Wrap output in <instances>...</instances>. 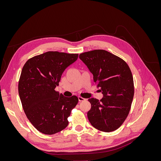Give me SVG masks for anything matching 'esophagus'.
Returning a JSON list of instances; mask_svg holds the SVG:
<instances>
[{
    "instance_id": "34e87169",
    "label": "esophagus",
    "mask_w": 161,
    "mask_h": 161,
    "mask_svg": "<svg viewBox=\"0 0 161 161\" xmlns=\"http://www.w3.org/2000/svg\"><path fill=\"white\" fill-rule=\"evenodd\" d=\"M78 99H79V101H85L86 99H84L83 97H78Z\"/></svg>"
}]
</instances>
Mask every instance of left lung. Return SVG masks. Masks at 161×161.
<instances>
[{
    "instance_id": "1",
    "label": "left lung",
    "mask_w": 161,
    "mask_h": 161,
    "mask_svg": "<svg viewBox=\"0 0 161 161\" xmlns=\"http://www.w3.org/2000/svg\"><path fill=\"white\" fill-rule=\"evenodd\" d=\"M93 75V81L103 94L100 101L91 98L89 121L96 129L110 132L119 128L130 112L134 87L131 72L124 60L103 50L79 55Z\"/></svg>"
}]
</instances>
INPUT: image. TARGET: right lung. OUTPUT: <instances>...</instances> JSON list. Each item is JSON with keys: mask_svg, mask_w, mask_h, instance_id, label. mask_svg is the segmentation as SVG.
<instances>
[{"mask_svg": "<svg viewBox=\"0 0 161 161\" xmlns=\"http://www.w3.org/2000/svg\"><path fill=\"white\" fill-rule=\"evenodd\" d=\"M77 53L47 52L23 66L18 90L28 119L40 132L52 135L67 127L68 118L78 103L75 95L66 97L54 89L62 73L78 58Z\"/></svg>", "mask_w": 161, "mask_h": 161, "instance_id": "right-lung-1", "label": "right lung"}]
</instances>
